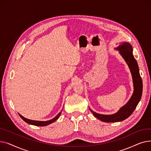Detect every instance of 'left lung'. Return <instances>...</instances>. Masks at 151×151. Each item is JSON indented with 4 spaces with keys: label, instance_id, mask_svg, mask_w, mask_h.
Segmentation results:
<instances>
[{
    "label": "left lung",
    "instance_id": "left-lung-1",
    "mask_svg": "<svg viewBox=\"0 0 151 151\" xmlns=\"http://www.w3.org/2000/svg\"><path fill=\"white\" fill-rule=\"evenodd\" d=\"M125 60L130 70L134 91L132 96L127 104L122 106L118 111L113 114L104 115L93 112L90 108V111L93 116L99 120L105 122H116L122 121L128 118L135 109L139 102L142 92V81L141 78L138 63L133 55V47L127 42L122 43L116 48Z\"/></svg>",
    "mask_w": 151,
    "mask_h": 151
}]
</instances>
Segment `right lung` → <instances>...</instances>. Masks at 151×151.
<instances>
[{
    "mask_svg": "<svg viewBox=\"0 0 151 151\" xmlns=\"http://www.w3.org/2000/svg\"><path fill=\"white\" fill-rule=\"evenodd\" d=\"M60 114H61V112H60L54 118L52 119H51V120L47 121H38L30 120V119H28L25 118L24 117H23L20 114H19V115L22 119L24 121L26 122H27V124L33 125H36V126H46V125H49V124H51V123H52V122H54L56 121L58 119L59 117Z\"/></svg>",
    "mask_w": 151,
    "mask_h": 151,
    "instance_id": "1",
    "label": "right lung"
}]
</instances>
